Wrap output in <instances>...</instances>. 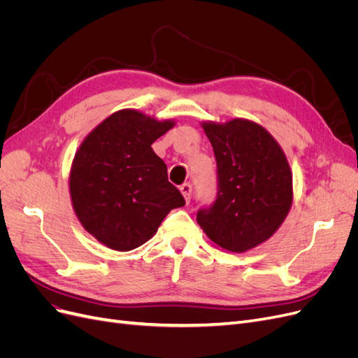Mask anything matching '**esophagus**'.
Segmentation results:
<instances>
[{
	"mask_svg": "<svg viewBox=\"0 0 358 358\" xmlns=\"http://www.w3.org/2000/svg\"><path fill=\"white\" fill-rule=\"evenodd\" d=\"M180 192H182L183 199H185V201L189 203L191 201V196H192L191 183H183V185H180Z\"/></svg>",
	"mask_w": 358,
	"mask_h": 358,
	"instance_id": "34e87169",
	"label": "esophagus"
}]
</instances>
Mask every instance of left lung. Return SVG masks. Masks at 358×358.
Instances as JSON below:
<instances>
[{
  "label": "left lung",
  "mask_w": 358,
  "mask_h": 358,
  "mask_svg": "<svg viewBox=\"0 0 358 358\" xmlns=\"http://www.w3.org/2000/svg\"><path fill=\"white\" fill-rule=\"evenodd\" d=\"M216 159L218 191L197 222L209 239L231 252L266 242L292 203V175L276 140L248 119L203 122Z\"/></svg>",
  "instance_id": "obj_1"
}]
</instances>
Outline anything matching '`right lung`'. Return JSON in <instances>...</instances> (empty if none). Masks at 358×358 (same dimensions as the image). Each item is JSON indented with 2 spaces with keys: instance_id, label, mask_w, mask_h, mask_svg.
<instances>
[{
  "instance_id": "add662e5",
  "label": "right lung",
  "mask_w": 358,
  "mask_h": 358,
  "mask_svg": "<svg viewBox=\"0 0 358 358\" xmlns=\"http://www.w3.org/2000/svg\"><path fill=\"white\" fill-rule=\"evenodd\" d=\"M175 127L133 109L115 112L86 136L74 155L70 196L83 229L115 251L152 237L167 213L185 204L150 148Z\"/></svg>"
}]
</instances>
